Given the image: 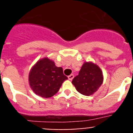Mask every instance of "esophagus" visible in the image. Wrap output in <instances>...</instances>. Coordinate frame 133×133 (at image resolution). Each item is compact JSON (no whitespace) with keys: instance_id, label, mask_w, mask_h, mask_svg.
Instances as JSON below:
<instances>
[{"instance_id":"34e87169","label":"esophagus","mask_w":133,"mask_h":133,"mask_svg":"<svg viewBox=\"0 0 133 133\" xmlns=\"http://www.w3.org/2000/svg\"><path fill=\"white\" fill-rule=\"evenodd\" d=\"M73 78H74V75H70L69 76H68V79H69V80H72Z\"/></svg>"}]
</instances>
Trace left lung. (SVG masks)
Listing matches in <instances>:
<instances>
[{"label": "left lung", "mask_w": 133, "mask_h": 133, "mask_svg": "<svg viewBox=\"0 0 133 133\" xmlns=\"http://www.w3.org/2000/svg\"><path fill=\"white\" fill-rule=\"evenodd\" d=\"M102 71L96 64L85 62L78 75L72 81L78 92L85 96H90L98 89L103 83Z\"/></svg>", "instance_id": "left-lung-1"}]
</instances>
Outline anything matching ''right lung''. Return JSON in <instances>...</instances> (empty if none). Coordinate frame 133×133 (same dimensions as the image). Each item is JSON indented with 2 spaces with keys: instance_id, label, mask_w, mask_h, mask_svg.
<instances>
[{
  "instance_id": "1",
  "label": "right lung",
  "mask_w": 133,
  "mask_h": 133,
  "mask_svg": "<svg viewBox=\"0 0 133 133\" xmlns=\"http://www.w3.org/2000/svg\"><path fill=\"white\" fill-rule=\"evenodd\" d=\"M67 79L62 68L56 66L54 62L48 58L38 60L29 74V82L32 90L38 96L47 98L55 95Z\"/></svg>"
}]
</instances>
